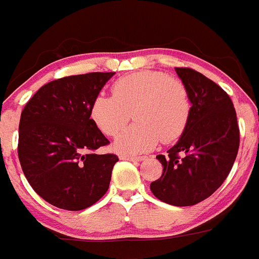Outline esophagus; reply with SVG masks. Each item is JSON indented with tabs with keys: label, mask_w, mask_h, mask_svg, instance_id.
<instances>
[{
	"label": "esophagus",
	"mask_w": 259,
	"mask_h": 259,
	"mask_svg": "<svg viewBox=\"0 0 259 259\" xmlns=\"http://www.w3.org/2000/svg\"><path fill=\"white\" fill-rule=\"evenodd\" d=\"M121 159H127V161L131 162H140L145 159V157H133V156H121Z\"/></svg>",
	"instance_id": "esophagus-1"
}]
</instances>
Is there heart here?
<instances>
[{
    "instance_id": "obj_1",
    "label": "heart",
    "mask_w": 259,
    "mask_h": 259,
    "mask_svg": "<svg viewBox=\"0 0 259 259\" xmlns=\"http://www.w3.org/2000/svg\"><path fill=\"white\" fill-rule=\"evenodd\" d=\"M113 96L98 95L92 101L90 117L98 130L114 137L131 119L136 123L122 132L113 147L124 154L151 151L161 140L177 141L188 126L192 102L187 87L167 73L141 71L117 79Z\"/></svg>"
}]
</instances>
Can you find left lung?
<instances>
[{"mask_svg": "<svg viewBox=\"0 0 259 259\" xmlns=\"http://www.w3.org/2000/svg\"><path fill=\"white\" fill-rule=\"evenodd\" d=\"M192 102L188 126L166 156L161 178L151 183L159 201L193 206L221 187L236 161L239 128L231 98L217 83L192 68L176 67Z\"/></svg>", "mask_w": 259, "mask_h": 259, "instance_id": "obj_1", "label": "left lung"}]
</instances>
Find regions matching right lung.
Instances as JSON below:
<instances>
[{
	"instance_id": "obj_1",
	"label": "right lung",
	"mask_w": 259,
	"mask_h": 259,
	"mask_svg": "<svg viewBox=\"0 0 259 259\" xmlns=\"http://www.w3.org/2000/svg\"><path fill=\"white\" fill-rule=\"evenodd\" d=\"M114 72L55 79L26 103L18 127V158L31 187L52 206L81 210L110 187L116 154L93 151L110 143L90 107Z\"/></svg>"
}]
</instances>
